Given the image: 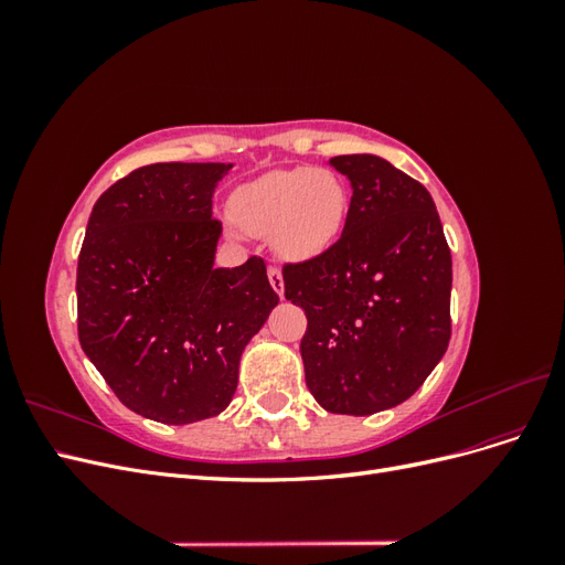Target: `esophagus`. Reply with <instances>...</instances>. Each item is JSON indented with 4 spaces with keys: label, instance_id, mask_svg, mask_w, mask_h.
Wrapping results in <instances>:
<instances>
[{
    "label": "esophagus",
    "instance_id": "esophagus-1",
    "mask_svg": "<svg viewBox=\"0 0 565 565\" xmlns=\"http://www.w3.org/2000/svg\"><path fill=\"white\" fill-rule=\"evenodd\" d=\"M268 280H270L273 289H276V292L282 297V292H285V282H282V270H280L278 266H268Z\"/></svg>",
    "mask_w": 565,
    "mask_h": 565
}]
</instances>
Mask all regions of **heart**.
<instances>
[{"label":"heart","mask_w":565,"mask_h":565,"mask_svg":"<svg viewBox=\"0 0 565 565\" xmlns=\"http://www.w3.org/2000/svg\"><path fill=\"white\" fill-rule=\"evenodd\" d=\"M349 188L324 167L268 172L247 183L233 200L237 224L252 235H270L285 259H309L328 249L344 224Z\"/></svg>","instance_id":"b5f03b06"}]
</instances>
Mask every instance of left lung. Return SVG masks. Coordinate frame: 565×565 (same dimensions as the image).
<instances>
[{
  "instance_id": "left-lung-1",
  "label": "left lung",
  "mask_w": 565,
  "mask_h": 565,
  "mask_svg": "<svg viewBox=\"0 0 565 565\" xmlns=\"http://www.w3.org/2000/svg\"><path fill=\"white\" fill-rule=\"evenodd\" d=\"M330 164L353 195L339 241L282 264L285 299L301 306L306 386L337 415L407 401L450 341L452 259L426 188L374 156Z\"/></svg>"
}]
</instances>
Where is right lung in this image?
I'll use <instances>...</instances> for the list:
<instances>
[{
  "mask_svg": "<svg viewBox=\"0 0 565 565\" xmlns=\"http://www.w3.org/2000/svg\"><path fill=\"white\" fill-rule=\"evenodd\" d=\"M228 169H134L96 200L79 249L82 351L122 405L162 424L228 407L243 349L278 303L262 256L214 268L212 195Z\"/></svg>",
  "mask_w": 565,
  "mask_h": 565,
  "instance_id": "add662e5",
  "label": "right lung"
}]
</instances>
